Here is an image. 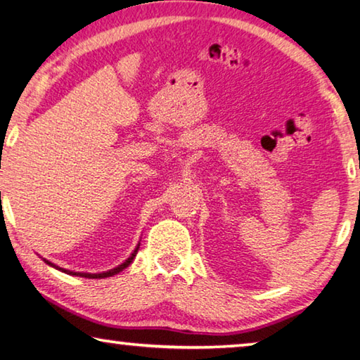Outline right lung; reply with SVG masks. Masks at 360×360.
Here are the masks:
<instances>
[{
    "label": "right lung",
    "instance_id": "right-lung-1",
    "mask_svg": "<svg viewBox=\"0 0 360 360\" xmlns=\"http://www.w3.org/2000/svg\"><path fill=\"white\" fill-rule=\"evenodd\" d=\"M136 252H138V248L135 249V252L131 254V257H129L127 259L124 264L122 265H119V266H115V268H112V270H109V271H106V273H76V271H68V270H63V268H58V266H56L53 264H51V262L49 260H46V264H49V265H52V266H56V268H58V270H62L63 273H68V275H75V276H84V278H90V279H95V278H108V276H114V275H117V273H120L122 270H124V268H127L129 266L131 262H133V259H135V255H136Z\"/></svg>",
    "mask_w": 360,
    "mask_h": 360
}]
</instances>
